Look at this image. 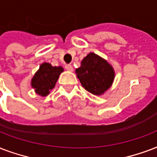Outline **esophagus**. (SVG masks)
Instances as JSON below:
<instances>
[{
    "instance_id": "obj_1",
    "label": "esophagus",
    "mask_w": 157,
    "mask_h": 157,
    "mask_svg": "<svg viewBox=\"0 0 157 157\" xmlns=\"http://www.w3.org/2000/svg\"><path fill=\"white\" fill-rule=\"evenodd\" d=\"M66 69L69 71H73V67H72V66L70 65V64H67V65H66Z\"/></svg>"
}]
</instances>
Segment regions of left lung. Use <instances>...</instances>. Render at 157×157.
Wrapping results in <instances>:
<instances>
[{"label": "left lung", "mask_w": 157, "mask_h": 157, "mask_svg": "<svg viewBox=\"0 0 157 157\" xmlns=\"http://www.w3.org/2000/svg\"><path fill=\"white\" fill-rule=\"evenodd\" d=\"M77 78L87 91L94 95H102L109 89L115 77L111 64L94 52H90L76 69Z\"/></svg>", "instance_id": "obj_1"}]
</instances>
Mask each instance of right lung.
I'll use <instances>...</instances> for the list:
<instances>
[{"mask_svg":"<svg viewBox=\"0 0 157 157\" xmlns=\"http://www.w3.org/2000/svg\"><path fill=\"white\" fill-rule=\"evenodd\" d=\"M64 69L63 67H52L50 63H44L31 79V86L34 92L42 97L47 96L54 88L60 74Z\"/></svg>","mask_w":157,"mask_h":157,"instance_id":"add662e5","label":"right lung"}]
</instances>
